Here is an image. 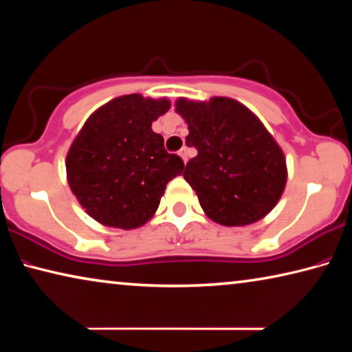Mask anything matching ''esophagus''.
<instances>
[{"instance_id": "esophagus-1", "label": "esophagus", "mask_w": 352, "mask_h": 352, "mask_svg": "<svg viewBox=\"0 0 352 352\" xmlns=\"http://www.w3.org/2000/svg\"><path fill=\"white\" fill-rule=\"evenodd\" d=\"M178 155H180V157H182V160H183L184 163L188 162V151H186V147H182L180 151H178Z\"/></svg>"}]
</instances>
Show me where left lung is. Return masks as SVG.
<instances>
[{"mask_svg":"<svg viewBox=\"0 0 352 352\" xmlns=\"http://www.w3.org/2000/svg\"><path fill=\"white\" fill-rule=\"evenodd\" d=\"M188 124L186 144L197 148L183 172L214 222H258L281 197L287 180L284 153L247 107L228 98L210 102L178 99Z\"/></svg>","mask_w":352,"mask_h":352,"instance_id":"obj_1","label":"left lung"}]
</instances>
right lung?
Instances as JSON below:
<instances>
[{"instance_id":"1","label":"right lung","mask_w":352,"mask_h":352,"mask_svg":"<svg viewBox=\"0 0 352 352\" xmlns=\"http://www.w3.org/2000/svg\"><path fill=\"white\" fill-rule=\"evenodd\" d=\"M169 100L127 94L100 107L83 124L67 157L68 183L90 216L107 226L144 225L166 184L180 175L183 160L164 148L152 122Z\"/></svg>"}]
</instances>
